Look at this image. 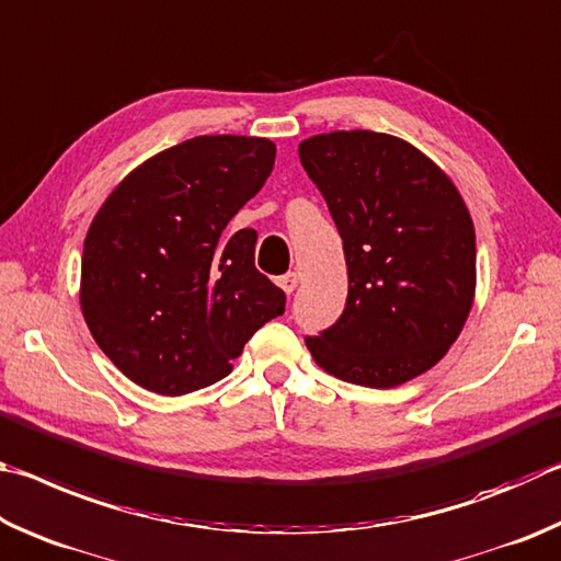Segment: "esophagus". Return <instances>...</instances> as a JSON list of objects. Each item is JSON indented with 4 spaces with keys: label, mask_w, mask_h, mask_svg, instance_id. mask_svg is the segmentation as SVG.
<instances>
[{
    "label": "esophagus",
    "mask_w": 561,
    "mask_h": 561,
    "mask_svg": "<svg viewBox=\"0 0 561 561\" xmlns=\"http://www.w3.org/2000/svg\"><path fill=\"white\" fill-rule=\"evenodd\" d=\"M298 283H300V273L298 271H290V273L280 275V278H278V286L283 288V293H288V296L298 288Z\"/></svg>",
    "instance_id": "34e87169"
}]
</instances>
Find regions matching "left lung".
<instances>
[{"label": "left lung", "instance_id": "1", "mask_svg": "<svg viewBox=\"0 0 561 561\" xmlns=\"http://www.w3.org/2000/svg\"><path fill=\"white\" fill-rule=\"evenodd\" d=\"M298 152L325 196L350 278L335 325L306 337L312 359L371 389L424 375L473 306L476 231L458 190L414 145L385 133L316 135Z\"/></svg>", "mask_w": 561, "mask_h": 561}]
</instances>
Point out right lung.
Here are the masks:
<instances>
[{
    "label": "right lung",
    "mask_w": 561,
    "mask_h": 561,
    "mask_svg": "<svg viewBox=\"0 0 561 561\" xmlns=\"http://www.w3.org/2000/svg\"><path fill=\"white\" fill-rule=\"evenodd\" d=\"M265 137L202 135L137 167L88 229L83 318L135 385L182 397L224 379L286 296L255 268L253 229L226 226L268 180Z\"/></svg>",
    "instance_id": "add662e5"
}]
</instances>
